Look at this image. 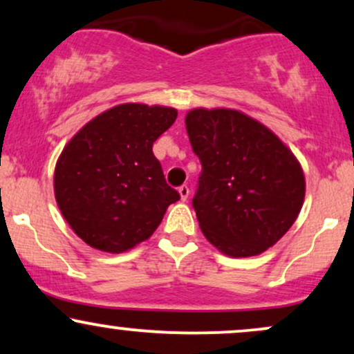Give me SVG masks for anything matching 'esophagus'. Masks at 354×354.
<instances>
[{"mask_svg":"<svg viewBox=\"0 0 354 354\" xmlns=\"http://www.w3.org/2000/svg\"><path fill=\"white\" fill-rule=\"evenodd\" d=\"M178 193H180L181 201H186V200H188V196H189V188H188V186H181V188L178 189Z\"/></svg>","mask_w":354,"mask_h":354,"instance_id":"34e87169","label":"esophagus"}]
</instances>
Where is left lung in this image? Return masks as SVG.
<instances>
[{
    "label": "left lung",
    "mask_w": 354,
    "mask_h": 354,
    "mask_svg": "<svg viewBox=\"0 0 354 354\" xmlns=\"http://www.w3.org/2000/svg\"><path fill=\"white\" fill-rule=\"evenodd\" d=\"M186 131L203 173L193 208L205 238L231 258L265 253L293 226L306 181L298 158L233 108H193Z\"/></svg>",
    "instance_id": "left-lung-1"
}]
</instances>
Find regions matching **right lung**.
<instances>
[{
  "mask_svg": "<svg viewBox=\"0 0 354 354\" xmlns=\"http://www.w3.org/2000/svg\"><path fill=\"white\" fill-rule=\"evenodd\" d=\"M171 106L123 103L88 121L55 168L58 208L95 250L124 253L160 226L180 194L166 185L153 143L176 120Z\"/></svg>",
  "mask_w": 354,
  "mask_h": 354,
  "instance_id": "right-lung-1",
  "label": "right lung"
}]
</instances>
